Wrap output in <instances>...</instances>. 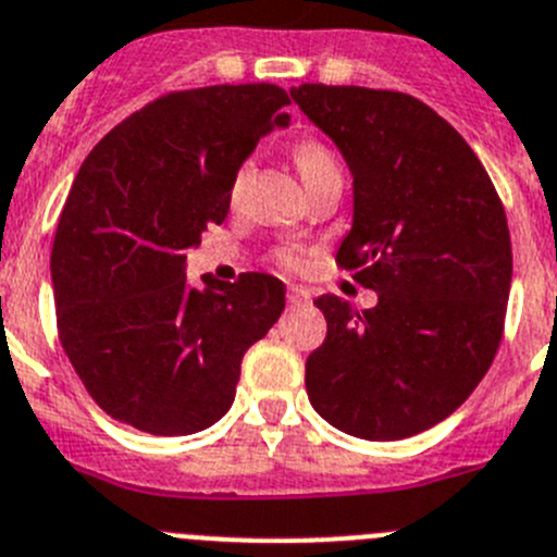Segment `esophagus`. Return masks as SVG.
I'll return each mask as SVG.
<instances>
[{
	"label": "esophagus",
	"mask_w": 557,
	"mask_h": 557,
	"mask_svg": "<svg viewBox=\"0 0 557 557\" xmlns=\"http://www.w3.org/2000/svg\"><path fill=\"white\" fill-rule=\"evenodd\" d=\"M287 298H289V304H293V306H304V304H309V300H312V293H309V289H304V287H289Z\"/></svg>",
	"instance_id": "obj_1"
}]
</instances>
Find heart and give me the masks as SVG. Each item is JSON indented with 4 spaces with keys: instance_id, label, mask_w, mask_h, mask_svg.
<instances>
[{
    "instance_id": "obj_1",
    "label": "heart",
    "mask_w": 557,
    "mask_h": 557,
    "mask_svg": "<svg viewBox=\"0 0 557 557\" xmlns=\"http://www.w3.org/2000/svg\"><path fill=\"white\" fill-rule=\"evenodd\" d=\"M293 157H295V165H298V171H300V178L309 176V173H314V171H320V168H325V165H334V157L329 154V149H325V146H320V143H314V140H300L298 146H295ZM245 173H248V168H245V165L239 168L237 173H234L232 196H237V193L243 190ZM282 259L287 264H293V257H282Z\"/></svg>"
}]
</instances>
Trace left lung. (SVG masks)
<instances>
[{
	"label": "left lung",
	"mask_w": 557,
	"mask_h": 557,
	"mask_svg": "<svg viewBox=\"0 0 557 557\" xmlns=\"http://www.w3.org/2000/svg\"><path fill=\"white\" fill-rule=\"evenodd\" d=\"M295 104L334 140L354 176V223L336 262L379 304L314 300L325 342L306 392L350 436L428 431L472 395L499 348L511 293V234L486 168L420 99L356 85H300Z\"/></svg>",
	"instance_id": "obj_1"
}]
</instances>
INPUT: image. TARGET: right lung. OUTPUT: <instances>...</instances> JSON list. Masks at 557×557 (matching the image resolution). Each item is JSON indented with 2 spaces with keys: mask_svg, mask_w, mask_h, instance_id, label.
I'll use <instances>...</instances> for the list:
<instances>
[{
  "mask_svg": "<svg viewBox=\"0 0 557 557\" xmlns=\"http://www.w3.org/2000/svg\"><path fill=\"white\" fill-rule=\"evenodd\" d=\"M278 85L178 90L132 112L74 178L52 245L65 356L112 420L154 436L215 425L245 350L284 312L275 275L187 282V251L221 226L232 178L289 126Z\"/></svg>",
  "mask_w": 557,
  "mask_h": 557,
  "instance_id": "add662e5",
  "label": "right lung"
}]
</instances>
